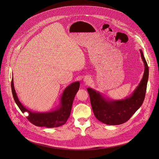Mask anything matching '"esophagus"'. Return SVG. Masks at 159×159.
Returning <instances> with one entry per match:
<instances>
[{
	"instance_id": "obj_1",
	"label": "esophagus",
	"mask_w": 159,
	"mask_h": 159,
	"mask_svg": "<svg viewBox=\"0 0 159 159\" xmlns=\"http://www.w3.org/2000/svg\"><path fill=\"white\" fill-rule=\"evenodd\" d=\"M84 81H85L86 83H88V82H89V79H85Z\"/></svg>"
}]
</instances>
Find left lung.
Returning a JSON list of instances; mask_svg holds the SVG:
<instances>
[{
    "mask_svg": "<svg viewBox=\"0 0 159 159\" xmlns=\"http://www.w3.org/2000/svg\"><path fill=\"white\" fill-rule=\"evenodd\" d=\"M140 53L144 64V74L139 85L130 96L122 100H109L93 89L87 88L93 113L101 122L108 125L124 123L143 104L149 77V68L141 50Z\"/></svg>",
    "mask_w": 159,
    "mask_h": 159,
    "instance_id": "8db88e82",
    "label": "left lung"
}]
</instances>
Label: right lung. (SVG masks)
Returning <instances> with one entry per match:
<instances>
[{
  "label": "right lung",
  "mask_w": 159,
  "mask_h": 159,
  "mask_svg": "<svg viewBox=\"0 0 159 159\" xmlns=\"http://www.w3.org/2000/svg\"><path fill=\"white\" fill-rule=\"evenodd\" d=\"M11 86L13 96L16 104L22 113L27 111L29 113L27 118L31 123L36 126L53 128L63 125L69 118L72 102L79 89L80 83L79 81L72 83L65 89L61 95V102L58 108L52 111L44 113L33 112L26 108L20 103L15 89L13 78Z\"/></svg>",
  "instance_id": "right-lung-1"
}]
</instances>
